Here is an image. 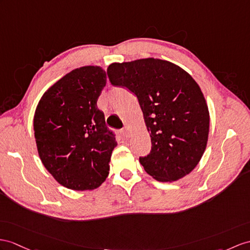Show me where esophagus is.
<instances>
[{"instance_id": "34e87169", "label": "esophagus", "mask_w": 250, "mask_h": 250, "mask_svg": "<svg viewBox=\"0 0 250 250\" xmlns=\"http://www.w3.org/2000/svg\"><path fill=\"white\" fill-rule=\"evenodd\" d=\"M121 132H122V136L125 137V138L129 137V130H128V127H127V126H125L124 128L121 130Z\"/></svg>"}]
</instances>
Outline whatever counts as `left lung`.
I'll use <instances>...</instances> for the list:
<instances>
[{
	"mask_svg": "<svg viewBox=\"0 0 250 250\" xmlns=\"http://www.w3.org/2000/svg\"><path fill=\"white\" fill-rule=\"evenodd\" d=\"M109 82L135 94L151 148L140 163L159 181H175L197 166L206 149L209 111L190 74L166 60L146 58L108 66Z\"/></svg>",
	"mask_w": 250,
	"mask_h": 250,
	"instance_id": "8db88e82",
	"label": "left lung"
}]
</instances>
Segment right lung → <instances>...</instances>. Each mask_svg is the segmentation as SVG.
Instances as JSON below:
<instances>
[{
	"label": "right lung",
	"mask_w": 250,
	"mask_h": 250,
	"mask_svg": "<svg viewBox=\"0 0 250 250\" xmlns=\"http://www.w3.org/2000/svg\"><path fill=\"white\" fill-rule=\"evenodd\" d=\"M106 84L100 66L73 70L48 89L34 118L40 159L60 185L93 190L105 181L117 145L96 102Z\"/></svg>",
	"instance_id": "right-lung-1"
}]
</instances>
